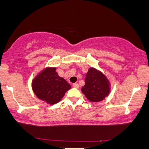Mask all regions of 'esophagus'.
Masks as SVG:
<instances>
[{"label": "esophagus", "mask_w": 149, "mask_h": 149, "mask_svg": "<svg viewBox=\"0 0 149 149\" xmlns=\"http://www.w3.org/2000/svg\"><path fill=\"white\" fill-rule=\"evenodd\" d=\"M73 87H75V88H79V85L78 83H74V84H73Z\"/></svg>", "instance_id": "34e87169"}]
</instances>
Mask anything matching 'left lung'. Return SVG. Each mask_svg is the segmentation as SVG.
Instances as JSON below:
<instances>
[{
	"instance_id": "left-lung-1",
	"label": "left lung",
	"mask_w": 149,
	"mask_h": 149,
	"mask_svg": "<svg viewBox=\"0 0 149 149\" xmlns=\"http://www.w3.org/2000/svg\"><path fill=\"white\" fill-rule=\"evenodd\" d=\"M81 91L91 102L102 101L111 92V83L101 71L91 67L85 76Z\"/></svg>"
}]
</instances>
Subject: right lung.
Listing matches in <instances>:
<instances>
[{
  "mask_svg": "<svg viewBox=\"0 0 149 149\" xmlns=\"http://www.w3.org/2000/svg\"><path fill=\"white\" fill-rule=\"evenodd\" d=\"M70 88V85L58 74L56 67H46L32 81L36 96L51 105L59 102Z\"/></svg>",
  "mask_w": 149,
  "mask_h": 149,
  "instance_id": "right-lung-1",
  "label": "right lung"
}]
</instances>
